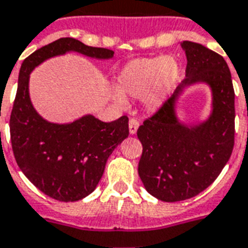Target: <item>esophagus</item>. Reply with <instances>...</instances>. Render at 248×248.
<instances>
[{
    "label": "esophagus",
    "mask_w": 248,
    "mask_h": 248,
    "mask_svg": "<svg viewBox=\"0 0 248 248\" xmlns=\"http://www.w3.org/2000/svg\"><path fill=\"white\" fill-rule=\"evenodd\" d=\"M138 126H140V123L137 122V119H130L129 120V133L130 134L137 133Z\"/></svg>",
    "instance_id": "obj_1"
}]
</instances>
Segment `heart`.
<instances>
[{
	"mask_svg": "<svg viewBox=\"0 0 248 248\" xmlns=\"http://www.w3.org/2000/svg\"><path fill=\"white\" fill-rule=\"evenodd\" d=\"M181 78V70L174 59L167 55L129 61L116 76L114 101L120 106L125 105V98H141L151 110L164 105Z\"/></svg>",
	"mask_w": 248,
	"mask_h": 248,
	"instance_id": "1",
	"label": "heart"
}]
</instances>
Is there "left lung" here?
I'll return each instance as SVG.
<instances>
[{
    "label": "left lung",
    "mask_w": 248,
    "mask_h": 248,
    "mask_svg": "<svg viewBox=\"0 0 248 248\" xmlns=\"http://www.w3.org/2000/svg\"><path fill=\"white\" fill-rule=\"evenodd\" d=\"M186 78L160 110L137 130L142 155L138 174L145 189L163 202L193 198L217 178L234 146V89L229 67L217 53L197 42H181ZM211 90V112L201 123H185L177 105L187 87Z\"/></svg>",
    "instance_id": "1"
}]
</instances>
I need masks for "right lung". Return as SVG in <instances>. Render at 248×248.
<instances>
[{"mask_svg":"<svg viewBox=\"0 0 248 248\" xmlns=\"http://www.w3.org/2000/svg\"><path fill=\"white\" fill-rule=\"evenodd\" d=\"M78 53L98 61L114 51L92 47L76 38L63 37L42 46L23 61L10 116L15 160L26 177L42 193L61 202H76L97 187L112 151L129 134L128 118L103 123L90 114L71 123L47 122L30 97L31 72L47 59Z\"/></svg>","mask_w":248,"mask_h":248,"instance_id":"1","label":"right lung"}]
</instances>
